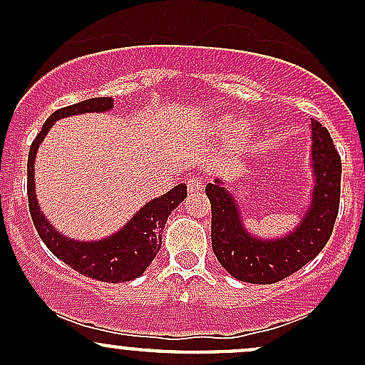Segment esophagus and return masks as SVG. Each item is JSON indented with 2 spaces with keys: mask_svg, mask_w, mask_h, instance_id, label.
<instances>
[{
  "mask_svg": "<svg viewBox=\"0 0 365 365\" xmlns=\"http://www.w3.org/2000/svg\"><path fill=\"white\" fill-rule=\"evenodd\" d=\"M203 187V178L197 175H190L189 178H187V189H189V192H197V190Z\"/></svg>",
  "mask_w": 365,
  "mask_h": 365,
  "instance_id": "1",
  "label": "esophagus"
}]
</instances>
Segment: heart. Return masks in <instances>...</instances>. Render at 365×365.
<instances>
[{"label": "heart", "instance_id": "1", "mask_svg": "<svg viewBox=\"0 0 365 365\" xmlns=\"http://www.w3.org/2000/svg\"><path fill=\"white\" fill-rule=\"evenodd\" d=\"M222 127H226V128L231 127V120H230V118H226V120L222 121Z\"/></svg>", "mask_w": 365, "mask_h": 365}]
</instances>
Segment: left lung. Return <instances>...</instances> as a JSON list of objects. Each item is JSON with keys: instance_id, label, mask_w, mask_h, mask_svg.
I'll return each mask as SVG.
<instances>
[{"instance_id": "8db88e82", "label": "left lung", "mask_w": 365, "mask_h": 365, "mask_svg": "<svg viewBox=\"0 0 365 365\" xmlns=\"http://www.w3.org/2000/svg\"><path fill=\"white\" fill-rule=\"evenodd\" d=\"M311 130L316 185L311 208L295 233L281 240H257L245 233L238 205L219 180L206 185L212 205V249L235 279L274 284L300 270L329 242L339 212L342 165L329 130L318 120H311Z\"/></svg>"}]
</instances>
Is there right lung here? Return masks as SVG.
<instances>
[{
	"mask_svg": "<svg viewBox=\"0 0 365 365\" xmlns=\"http://www.w3.org/2000/svg\"><path fill=\"white\" fill-rule=\"evenodd\" d=\"M113 108L111 97L88 98L79 104L67 106L54 111L47 118L42 130L31 143L28 155V205L36 233L42 238L51 252L58 259L65 261L70 268L86 277L98 279L104 282H125L139 277L146 270L153 257L159 252L162 244V230L169 213L187 197V185H176L164 196L150 201L138 215L121 231L101 242H76L68 240L58 233L40 212L35 196V178H33V160L36 148L46 138L53 123L60 118L81 113L108 111Z\"/></svg>",
	"mask_w": 365,
	"mask_h": 365,
	"instance_id": "obj_1",
	"label": "right lung"
}]
</instances>
